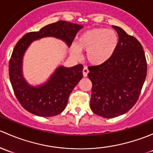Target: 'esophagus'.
<instances>
[{
	"mask_svg": "<svg viewBox=\"0 0 153 153\" xmlns=\"http://www.w3.org/2000/svg\"><path fill=\"white\" fill-rule=\"evenodd\" d=\"M88 72H89V71H88V68H87V67H84V68H83V70H82L83 76H85V77L87 76H88Z\"/></svg>",
	"mask_w": 153,
	"mask_h": 153,
	"instance_id": "obj_1",
	"label": "esophagus"
}]
</instances>
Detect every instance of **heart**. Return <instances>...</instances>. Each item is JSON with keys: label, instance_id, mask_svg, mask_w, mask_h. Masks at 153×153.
<instances>
[{"label": "heart", "instance_id": "obj_1", "mask_svg": "<svg viewBox=\"0 0 153 153\" xmlns=\"http://www.w3.org/2000/svg\"><path fill=\"white\" fill-rule=\"evenodd\" d=\"M117 33L107 28H95L83 32L71 48L76 56L80 51H87L86 58L91 65H101L111 59L119 47Z\"/></svg>", "mask_w": 153, "mask_h": 153}]
</instances>
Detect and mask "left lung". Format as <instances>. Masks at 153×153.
I'll return each mask as SVG.
<instances>
[{
	"label": "left lung",
	"instance_id": "obj_1",
	"mask_svg": "<svg viewBox=\"0 0 153 153\" xmlns=\"http://www.w3.org/2000/svg\"><path fill=\"white\" fill-rule=\"evenodd\" d=\"M112 27L119 39L116 53L103 65L88 67L92 82L91 109L104 118L117 117L134 106L147 71L141 44L122 28Z\"/></svg>",
	"mask_w": 153,
	"mask_h": 153
}]
</instances>
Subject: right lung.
I'll return each instance as SVG.
<instances>
[{"mask_svg":"<svg viewBox=\"0 0 153 153\" xmlns=\"http://www.w3.org/2000/svg\"><path fill=\"white\" fill-rule=\"evenodd\" d=\"M82 27L76 23L59 20L44 26L39 31L27 33L17 42L9 62V79L18 102L29 113L42 117L62 113L71 93L82 78L83 65L59 66L45 84L33 87L26 82L22 74L23 56L26 50L33 41L45 37L60 39L70 47Z\"/></svg>","mask_w":153,"mask_h":153,"instance_id":"1","label":"right lung"}]
</instances>
